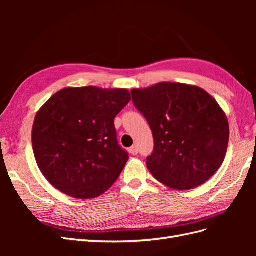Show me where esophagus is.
Wrapping results in <instances>:
<instances>
[{"label": "esophagus", "instance_id": "esophagus-1", "mask_svg": "<svg viewBox=\"0 0 256 256\" xmlns=\"http://www.w3.org/2000/svg\"><path fill=\"white\" fill-rule=\"evenodd\" d=\"M129 152L131 154H134V156H136V154H138V146L136 145H134V146H131L130 148H129Z\"/></svg>", "mask_w": 256, "mask_h": 256}]
</instances>
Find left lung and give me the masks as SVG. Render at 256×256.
Here are the masks:
<instances>
[{
	"mask_svg": "<svg viewBox=\"0 0 256 256\" xmlns=\"http://www.w3.org/2000/svg\"><path fill=\"white\" fill-rule=\"evenodd\" d=\"M150 124L154 152L146 166L157 180L176 190L203 184L223 164L230 127L226 113L203 88L160 82L131 90Z\"/></svg>",
	"mask_w": 256,
	"mask_h": 256,
	"instance_id": "1",
	"label": "left lung"
}]
</instances>
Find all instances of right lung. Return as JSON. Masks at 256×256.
Returning a JSON list of instances; mask_svg holds the SVG:
<instances>
[{
    "instance_id": "add662e5",
    "label": "right lung",
    "mask_w": 256,
    "mask_h": 256,
    "mask_svg": "<svg viewBox=\"0 0 256 256\" xmlns=\"http://www.w3.org/2000/svg\"><path fill=\"white\" fill-rule=\"evenodd\" d=\"M124 88H66L35 116L34 156L54 188L74 198L102 196L129 159L118 143L114 118L130 102Z\"/></svg>"
}]
</instances>
